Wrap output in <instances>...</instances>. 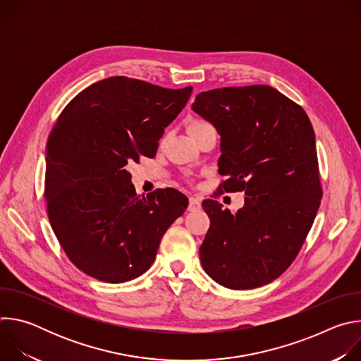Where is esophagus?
<instances>
[{"instance_id": "obj_1", "label": "esophagus", "mask_w": 361, "mask_h": 361, "mask_svg": "<svg viewBox=\"0 0 361 361\" xmlns=\"http://www.w3.org/2000/svg\"><path fill=\"white\" fill-rule=\"evenodd\" d=\"M201 209V201L195 197H190L188 201V212H198Z\"/></svg>"}]
</instances>
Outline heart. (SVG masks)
<instances>
[{
    "label": "heart",
    "mask_w": 361,
    "mask_h": 361,
    "mask_svg": "<svg viewBox=\"0 0 361 361\" xmlns=\"http://www.w3.org/2000/svg\"><path fill=\"white\" fill-rule=\"evenodd\" d=\"M212 124L210 123H207V121H204V120H192V121H190V124H188V127H187V130H188V133H190V135L194 138L201 130H204V128H207V127H210Z\"/></svg>",
    "instance_id": "b5f03b06"
}]
</instances>
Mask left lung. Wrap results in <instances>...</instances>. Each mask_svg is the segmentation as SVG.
<instances>
[{"label":"left lung","mask_w":361,"mask_h":361,"mask_svg":"<svg viewBox=\"0 0 361 361\" xmlns=\"http://www.w3.org/2000/svg\"><path fill=\"white\" fill-rule=\"evenodd\" d=\"M192 110L221 135L219 188L244 191L235 214L204 200L210 228L201 264L233 290L264 286L294 262L316 219L323 188L314 130L301 106L269 85L200 92Z\"/></svg>","instance_id":"left-lung-1"}]
</instances>
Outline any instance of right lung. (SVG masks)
I'll return each instance as SVG.
<instances>
[{
	"instance_id": "right-lung-1",
	"label": "right lung",
	"mask_w": 361,
	"mask_h": 361,
	"mask_svg": "<svg viewBox=\"0 0 361 361\" xmlns=\"http://www.w3.org/2000/svg\"><path fill=\"white\" fill-rule=\"evenodd\" d=\"M192 87L170 90L110 77L75 95L47 141V216L70 262L104 283H124L156 260L188 198L176 188L137 195L126 166L154 157Z\"/></svg>"
}]
</instances>
